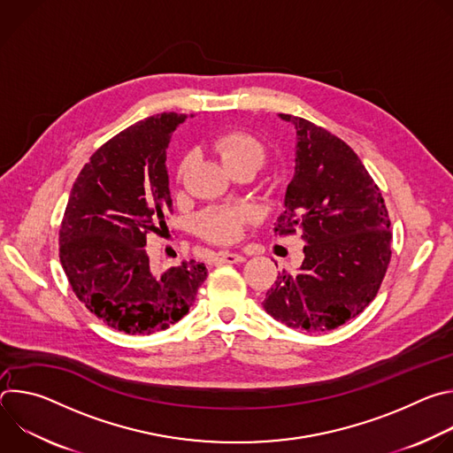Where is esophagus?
<instances>
[{
	"label": "esophagus",
	"mask_w": 453,
	"mask_h": 453,
	"mask_svg": "<svg viewBox=\"0 0 453 453\" xmlns=\"http://www.w3.org/2000/svg\"><path fill=\"white\" fill-rule=\"evenodd\" d=\"M217 260L220 264H242V262H245V256L236 254V252H220Z\"/></svg>",
	"instance_id": "34e87169"
}]
</instances>
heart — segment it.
Here are the masks:
<instances>
[{"instance_id":"1","label":"heart","mask_w":453,"mask_h":453,"mask_svg":"<svg viewBox=\"0 0 453 453\" xmlns=\"http://www.w3.org/2000/svg\"><path fill=\"white\" fill-rule=\"evenodd\" d=\"M211 147L217 152V156L222 159V163L227 166V170H233L238 165L247 161L262 165L265 157L262 143L245 131H227L219 138H215ZM188 166H189V159L184 157L179 165V177L184 175ZM252 220H254V211L250 208L217 206V208H208L199 215L197 227L206 240L226 245V243H234Z\"/></svg>"}]
</instances>
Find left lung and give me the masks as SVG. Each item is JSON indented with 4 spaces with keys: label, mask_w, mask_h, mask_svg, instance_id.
Here are the masks:
<instances>
[{
    "label": "left lung",
    "mask_w": 453,
    "mask_h": 453,
    "mask_svg": "<svg viewBox=\"0 0 453 453\" xmlns=\"http://www.w3.org/2000/svg\"><path fill=\"white\" fill-rule=\"evenodd\" d=\"M297 134L296 173L274 233L306 242L297 273L281 271L264 308L294 330L330 332L376 297L391 262L381 191L353 149L304 118L280 114Z\"/></svg>",
    "instance_id": "obj_1"
}]
</instances>
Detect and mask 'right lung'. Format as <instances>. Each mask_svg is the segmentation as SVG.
<instances>
[{"label":"right lung","instance_id":"right-lung-1","mask_svg":"<svg viewBox=\"0 0 453 453\" xmlns=\"http://www.w3.org/2000/svg\"><path fill=\"white\" fill-rule=\"evenodd\" d=\"M193 116V114H189ZM188 118L161 112L104 143L81 170L58 229V257L79 301L107 326L150 335L182 319L208 276L204 264L150 269L149 233L166 227V149Z\"/></svg>","mask_w":453,"mask_h":453}]
</instances>
